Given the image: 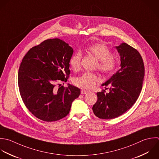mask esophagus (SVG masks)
Wrapping results in <instances>:
<instances>
[{
  "label": "esophagus",
  "instance_id": "1",
  "mask_svg": "<svg viewBox=\"0 0 159 159\" xmlns=\"http://www.w3.org/2000/svg\"><path fill=\"white\" fill-rule=\"evenodd\" d=\"M89 92L85 90H81V94H87Z\"/></svg>",
  "mask_w": 159,
  "mask_h": 159
}]
</instances>
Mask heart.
I'll use <instances>...</instances> for the list:
<instances>
[{"label": "heart", "instance_id": "b5f03b06", "mask_svg": "<svg viewBox=\"0 0 159 159\" xmlns=\"http://www.w3.org/2000/svg\"><path fill=\"white\" fill-rule=\"evenodd\" d=\"M87 51L98 59L97 66L98 69L105 74L113 73L116 67V61L113 58L112 51L102 43L90 45L87 48ZM82 54L80 50H77L72 54L69 59V64L74 70L80 69ZM98 81L97 76L93 73L86 72L82 75L75 77L73 83L78 87L84 89H90L94 87Z\"/></svg>", "mask_w": 159, "mask_h": 159}]
</instances>
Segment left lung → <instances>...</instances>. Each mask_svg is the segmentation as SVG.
<instances>
[{"mask_svg": "<svg viewBox=\"0 0 159 159\" xmlns=\"http://www.w3.org/2000/svg\"><path fill=\"white\" fill-rule=\"evenodd\" d=\"M116 48L120 53L121 68L102 84H110V92H97V102L92 107L100 119H113L125 113L135 103L143 87L144 65L140 53L125 43Z\"/></svg>", "mask_w": 159, "mask_h": 159, "instance_id": "8db88e82", "label": "left lung"}]
</instances>
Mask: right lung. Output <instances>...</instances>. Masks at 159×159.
Wrapping results in <instances>:
<instances>
[{"label": "right lung", "instance_id": "right-lung-1", "mask_svg": "<svg viewBox=\"0 0 159 159\" xmlns=\"http://www.w3.org/2000/svg\"><path fill=\"white\" fill-rule=\"evenodd\" d=\"M73 52L67 43L54 38L33 47L23 58L18 74L20 93L26 107L37 118L51 122L64 118L80 95L79 88L60 84L66 82L70 74L69 59Z\"/></svg>", "mask_w": 159, "mask_h": 159}]
</instances>
